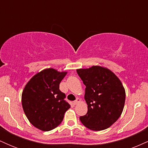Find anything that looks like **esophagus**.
I'll use <instances>...</instances> for the list:
<instances>
[{"mask_svg":"<svg viewBox=\"0 0 148 148\" xmlns=\"http://www.w3.org/2000/svg\"><path fill=\"white\" fill-rule=\"evenodd\" d=\"M80 101H81V99H79V98H77V99H76L75 101H74V105H76V104H78V103H79Z\"/></svg>","mask_w":148,"mask_h":148,"instance_id":"34e87169","label":"esophagus"}]
</instances>
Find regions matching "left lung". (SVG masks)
<instances>
[{
    "label": "left lung",
    "mask_w": 148,
    "mask_h": 148,
    "mask_svg": "<svg viewBox=\"0 0 148 148\" xmlns=\"http://www.w3.org/2000/svg\"><path fill=\"white\" fill-rule=\"evenodd\" d=\"M76 72L86 86L84 98L88 104V113L80 120L89 130H106L123 113L125 90L121 81L110 69L101 66Z\"/></svg>",
    "instance_id": "1"
}]
</instances>
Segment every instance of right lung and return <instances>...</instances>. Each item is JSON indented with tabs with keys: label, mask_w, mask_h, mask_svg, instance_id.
Returning <instances> with one entry per match:
<instances>
[{
	"label": "right lung",
	"mask_w": 148,
	"mask_h": 148,
	"mask_svg": "<svg viewBox=\"0 0 148 148\" xmlns=\"http://www.w3.org/2000/svg\"><path fill=\"white\" fill-rule=\"evenodd\" d=\"M67 72L45 69L33 76L25 85L21 102L27 118L34 127L48 132L58 126L70 105L59 85Z\"/></svg>",
	"instance_id": "right-lung-1"
}]
</instances>
